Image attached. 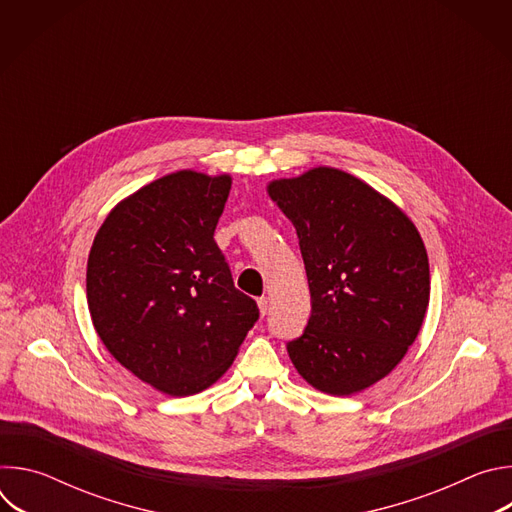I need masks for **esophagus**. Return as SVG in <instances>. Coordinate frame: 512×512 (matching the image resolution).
<instances>
[{
  "label": "esophagus",
  "mask_w": 512,
  "mask_h": 512,
  "mask_svg": "<svg viewBox=\"0 0 512 512\" xmlns=\"http://www.w3.org/2000/svg\"><path fill=\"white\" fill-rule=\"evenodd\" d=\"M257 306H259V312H261V316H265V314H267V310H269V300H267L265 296H261V298L257 300Z\"/></svg>",
  "instance_id": "obj_1"
}]
</instances>
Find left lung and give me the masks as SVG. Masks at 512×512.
<instances>
[{"mask_svg": "<svg viewBox=\"0 0 512 512\" xmlns=\"http://www.w3.org/2000/svg\"><path fill=\"white\" fill-rule=\"evenodd\" d=\"M269 196L296 227L312 314L287 342L298 373L330 395L387 377L417 338L429 261L409 218L362 180L314 168L275 180Z\"/></svg>", "mask_w": 512, "mask_h": 512, "instance_id": "8db88e82", "label": "left lung"}]
</instances>
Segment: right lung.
Instances as JSON below:
<instances>
[{"mask_svg": "<svg viewBox=\"0 0 512 512\" xmlns=\"http://www.w3.org/2000/svg\"><path fill=\"white\" fill-rule=\"evenodd\" d=\"M229 192V176H164L119 202L91 247L87 302L99 338L172 397L221 379L259 320L214 241Z\"/></svg>", "mask_w": 512, "mask_h": 512, "instance_id": "add662e5", "label": "right lung"}]
</instances>
